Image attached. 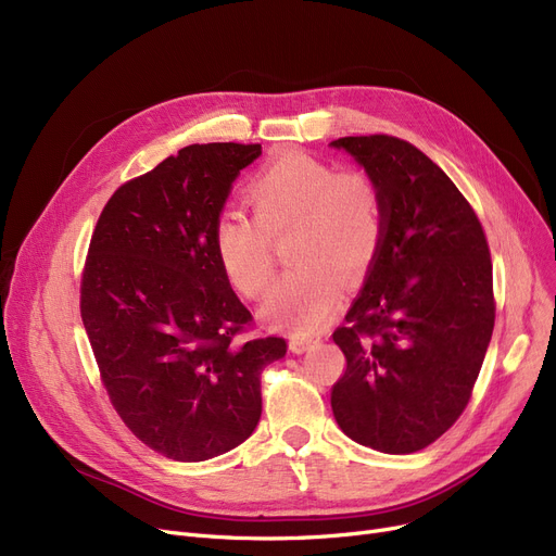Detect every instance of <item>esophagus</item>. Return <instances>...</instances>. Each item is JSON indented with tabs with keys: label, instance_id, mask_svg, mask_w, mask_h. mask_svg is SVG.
Masks as SVG:
<instances>
[{
	"label": "esophagus",
	"instance_id": "34e87169",
	"mask_svg": "<svg viewBox=\"0 0 556 556\" xmlns=\"http://www.w3.org/2000/svg\"><path fill=\"white\" fill-rule=\"evenodd\" d=\"M309 344H313V338H301V336L290 338V351L292 353H303V351L309 349Z\"/></svg>",
	"mask_w": 556,
	"mask_h": 556
}]
</instances>
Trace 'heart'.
<instances>
[{"label": "heart", "mask_w": 556, "mask_h": 556, "mask_svg": "<svg viewBox=\"0 0 556 556\" xmlns=\"http://www.w3.org/2000/svg\"><path fill=\"white\" fill-rule=\"evenodd\" d=\"M253 218L224 212L212 243L220 271L247 299H260L276 269L274 241L296 235L287 271L262 317L296 332L321 328L342 299V278L358 282L383 243L381 191L367 173L338 170L303 152L266 164L247 189Z\"/></svg>", "instance_id": "obj_1"}]
</instances>
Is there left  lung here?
I'll return each instance as SVG.
<instances>
[{"instance_id":"left-lung-1","label":"left lung","mask_w":556,"mask_h":556,"mask_svg":"<svg viewBox=\"0 0 556 556\" xmlns=\"http://www.w3.org/2000/svg\"><path fill=\"white\" fill-rule=\"evenodd\" d=\"M381 191L383 243L332 332L346 369L332 386L340 429L383 454L429 447L468 406L495 326L493 262L470 203L413 143L344 137Z\"/></svg>"}]
</instances>
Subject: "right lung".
Segmentation results:
<instances>
[{
  "mask_svg": "<svg viewBox=\"0 0 556 556\" xmlns=\"http://www.w3.org/2000/svg\"><path fill=\"white\" fill-rule=\"evenodd\" d=\"M260 143H193L109 198L81 274V321L125 427L173 460H207L260 421V376L282 338L253 326L214 255L212 230Z\"/></svg>",
  "mask_w": 556,
  "mask_h": 556,
  "instance_id": "obj_1",
  "label": "right lung"
}]
</instances>
